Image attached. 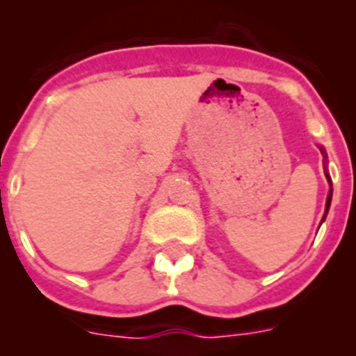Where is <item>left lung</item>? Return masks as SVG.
Segmentation results:
<instances>
[{"label":"left lung","instance_id":"1","mask_svg":"<svg viewBox=\"0 0 356 356\" xmlns=\"http://www.w3.org/2000/svg\"><path fill=\"white\" fill-rule=\"evenodd\" d=\"M326 178H328V181L332 184V180H330V176L326 175ZM330 203H332V188H330V194H328V200H326V212H325V217L326 213H328V209H330ZM325 217H323V221H325Z\"/></svg>","mask_w":356,"mask_h":356}]
</instances>
